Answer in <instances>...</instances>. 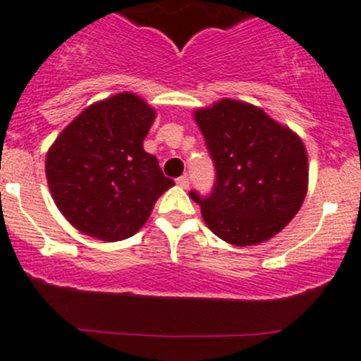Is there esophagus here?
<instances>
[{
  "label": "esophagus",
  "instance_id": "1",
  "mask_svg": "<svg viewBox=\"0 0 361 361\" xmlns=\"http://www.w3.org/2000/svg\"><path fill=\"white\" fill-rule=\"evenodd\" d=\"M176 185L181 188H188V185H190V181H188V176H180L176 180Z\"/></svg>",
  "mask_w": 361,
  "mask_h": 361
}]
</instances>
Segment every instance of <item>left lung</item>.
<instances>
[{"instance_id":"1","label":"left lung","mask_w":361,"mask_h":361,"mask_svg":"<svg viewBox=\"0 0 361 361\" xmlns=\"http://www.w3.org/2000/svg\"><path fill=\"white\" fill-rule=\"evenodd\" d=\"M216 168L209 197H190L214 235L237 247L268 240L298 214L308 192L299 135L263 109L223 98L193 112Z\"/></svg>"}]
</instances>
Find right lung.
Masks as SVG:
<instances>
[{"instance_id": "add662e5", "label": "right lung", "mask_w": 361, "mask_h": 361, "mask_svg": "<svg viewBox=\"0 0 361 361\" xmlns=\"http://www.w3.org/2000/svg\"><path fill=\"white\" fill-rule=\"evenodd\" d=\"M155 116L143 98L124 91L91 104L56 136L44 171L56 207L74 228L104 242L124 240L173 187L143 150Z\"/></svg>"}]
</instances>
